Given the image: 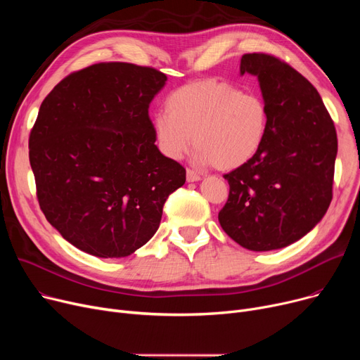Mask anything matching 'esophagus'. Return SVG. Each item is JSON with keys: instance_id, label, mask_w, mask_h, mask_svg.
<instances>
[{"instance_id": "esophagus-1", "label": "esophagus", "mask_w": 360, "mask_h": 360, "mask_svg": "<svg viewBox=\"0 0 360 360\" xmlns=\"http://www.w3.org/2000/svg\"><path fill=\"white\" fill-rule=\"evenodd\" d=\"M201 176L195 172V170L193 169H186V181L188 182H195V181H200Z\"/></svg>"}]
</instances>
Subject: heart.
Wrapping results in <instances>:
<instances>
[{"label": "heart", "mask_w": 360, "mask_h": 360, "mask_svg": "<svg viewBox=\"0 0 360 360\" xmlns=\"http://www.w3.org/2000/svg\"><path fill=\"white\" fill-rule=\"evenodd\" d=\"M166 112L151 120L160 153L182 159L195 144V160L221 170L251 162L266 141L270 108L258 91H240L219 79L188 83L169 94Z\"/></svg>", "instance_id": "obj_1"}]
</instances>
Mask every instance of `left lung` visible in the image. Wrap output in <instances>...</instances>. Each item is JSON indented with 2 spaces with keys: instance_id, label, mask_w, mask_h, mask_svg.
<instances>
[{
  "instance_id": "obj_1",
  "label": "left lung",
  "mask_w": 360,
  "mask_h": 360,
  "mask_svg": "<svg viewBox=\"0 0 360 360\" xmlns=\"http://www.w3.org/2000/svg\"><path fill=\"white\" fill-rule=\"evenodd\" d=\"M258 77L270 108L259 153L223 178L221 229L251 251L285 248L324 217L333 200L337 132L316 89L271 53H245L240 74Z\"/></svg>"
}]
</instances>
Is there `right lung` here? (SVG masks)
<instances>
[{
  "label": "right lung",
  "instance_id": "1",
  "mask_svg": "<svg viewBox=\"0 0 360 360\" xmlns=\"http://www.w3.org/2000/svg\"><path fill=\"white\" fill-rule=\"evenodd\" d=\"M166 74L99 63L68 74L44 99L29 137L36 197L75 248L128 257L156 233L185 167L155 144L150 102Z\"/></svg>",
  "mask_w": 360,
  "mask_h": 360
}]
</instances>
